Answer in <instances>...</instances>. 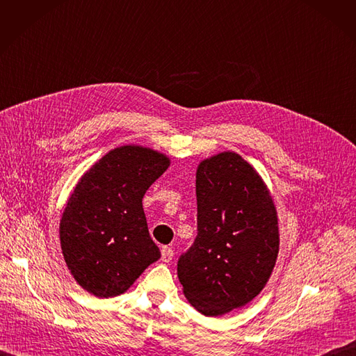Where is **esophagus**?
Masks as SVG:
<instances>
[{"label": "esophagus", "mask_w": 356, "mask_h": 356, "mask_svg": "<svg viewBox=\"0 0 356 356\" xmlns=\"http://www.w3.org/2000/svg\"><path fill=\"white\" fill-rule=\"evenodd\" d=\"M173 254H175V252H173L172 248L163 246V249H161V260H163V262H170V260L173 259Z\"/></svg>", "instance_id": "esophagus-1"}]
</instances>
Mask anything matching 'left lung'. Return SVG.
I'll use <instances>...</instances> for the list:
<instances>
[{"mask_svg":"<svg viewBox=\"0 0 356 356\" xmlns=\"http://www.w3.org/2000/svg\"><path fill=\"white\" fill-rule=\"evenodd\" d=\"M196 197L197 236L177 276L193 307L220 316L265 288L279 252L276 209L256 170L232 152L199 164Z\"/></svg>","mask_w":356,"mask_h":356,"instance_id":"left-lung-1","label":"left lung"}]
</instances>
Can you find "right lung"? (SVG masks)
Wrapping results in <instances>:
<instances>
[{
    "label": "right lung",
    "mask_w": 356,
    "mask_h": 356,
    "mask_svg": "<svg viewBox=\"0 0 356 356\" xmlns=\"http://www.w3.org/2000/svg\"><path fill=\"white\" fill-rule=\"evenodd\" d=\"M169 164L154 150L123 146L77 183L60 222V242L71 275L87 292L120 295L160 257L141 200Z\"/></svg>",
    "instance_id": "obj_1"
}]
</instances>
